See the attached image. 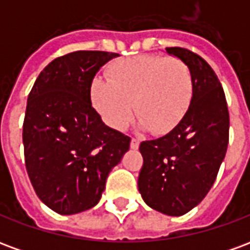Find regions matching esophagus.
I'll list each match as a JSON object with an SVG mask.
<instances>
[{
  "instance_id": "esophagus-1",
  "label": "esophagus",
  "mask_w": 250,
  "mask_h": 250,
  "mask_svg": "<svg viewBox=\"0 0 250 250\" xmlns=\"http://www.w3.org/2000/svg\"><path fill=\"white\" fill-rule=\"evenodd\" d=\"M139 145H141V142H139V139H136V138H132V139H131V143H130L131 148H134V150H136V148L139 147Z\"/></svg>"
}]
</instances>
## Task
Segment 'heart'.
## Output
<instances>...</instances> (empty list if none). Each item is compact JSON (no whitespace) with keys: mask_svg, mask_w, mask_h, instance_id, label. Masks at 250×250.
<instances>
[{"mask_svg":"<svg viewBox=\"0 0 250 250\" xmlns=\"http://www.w3.org/2000/svg\"><path fill=\"white\" fill-rule=\"evenodd\" d=\"M108 77L98 76L91 84V99L102 119L123 130L134 115L142 128L165 135L184 119L193 98L188 66L177 57L141 55L109 66Z\"/></svg>","mask_w":250,"mask_h":250,"instance_id":"1","label":"heart"}]
</instances>
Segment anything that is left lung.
Returning a JSON list of instances; mask_svg holds the SVG:
<instances>
[{
	"instance_id": "1",
	"label": "left lung",
	"mask_w": 250,
	"mask_h": 250,
	"mask_svg": "<svg viewBox=\"0 0 250 250\" xmlns=\"http://www.w3.org/2000/svg\"><path fill=\"white\" fill-rule=\"evenodd\" d=\"M166 52L188 66L193 98L174 130L141 143L138 188L151 209L178 217L195 208L214 184L229 142V112L220 80L202 57L178 46Z\"/></svg>"
}]
</instances>
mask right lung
<instances>
[{"label":"right lung","mask_w":250,"mask_h":250,"mask_svg":"<svg viewBox=\"0 0 250 250\" xmlns=\"http://www.w3.org/2000/svg\"><path fill=\"white\" fill-rule=\"evenodd\" d=\"M118 55L77 51L41 71L28 96L22 142L37 197L59 214L93 208L111 170L130 148V136L104 125L91 103V84Z\"/></svg>","instance_id":"add662e5"}]
</instances>
